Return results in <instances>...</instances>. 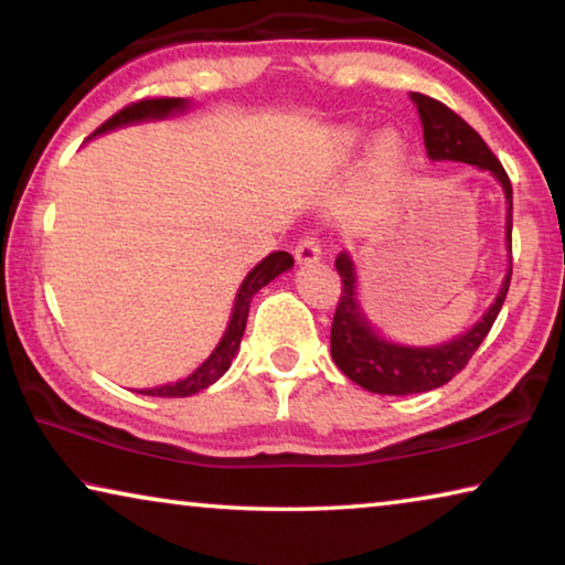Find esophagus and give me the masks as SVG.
Returning a JSON list of instances; mask_svg holds the SVG:
<instances>
[{
    "mask_svg": "<svg viewBox=\"0 0 565 565\" xmlns=\"http://www.w3.org/2000/svg\"><path fill=\"white\" fill-rule=\"evenodd\" d=\"M296 259L301 264H311L321 259V244L313 234H303L299 242H296Z\"/></svg>",
    "mask_w": 565,
    "mask_h": 565,
    "instance_id": "1",
    "label": "esophagus"
}]
</instances>
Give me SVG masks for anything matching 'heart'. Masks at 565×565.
<instances>
[{
	"instance_id": "b5f03b06",
	"label": "heart",
	"mask_w": 565,
	"mask_h": 565,
	"mask_svg": "<svg viewBox=\"0 0 565 565\" xmlns=\"http://www.w3.org/2000/svg\"><path fill=\"white\" fill-rule=\"evenodd\" d=\"M356 145V131L353 129H341L337 137H333V149H337V154H349L351 147ZM401 159V141L396 134H381L376 139L374 149H371V159H369V179L374 181V184H381V181H386L391 174H394V169Z\"/></svg>"
}]
</instances>
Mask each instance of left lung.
Listing matches in <instances>:
<instances>
[{"instance_id": "left-lung-1", "label": "left lung", "mask_w": 565, "mask_h": 565, "mask_svg": "<svg viewBox=\"0 0 565 565\" xmlns=\"http://www.w3.org/2000/svg\"><path fill=\"white\" fill-rule=\"evenodd\" d=\"M411 99L416 102V109L424 124V145L428 157L434 161L454 159L466 161L478 169H489L491 174L501 181L505 191V202H509V214H505V238L511 246V228H513V189L511 179L499 159H495L489 145L481 139L471 124H466L454 109H448L444 102L426 94L414 92ZM337 271L341 276V296L333 311L331 321V356L333 363L347 374L353 384L363 386L366 391L384 396H408L420 394V391H431L451 381L456 374H461L466 363L471 361L481 341L489 337L495 317H499L501 306L505 301L511 286L513 266H509L499 296L486 317L476 327L444 347L431 349H411L388 343L371 323L363 319L356 301V276H353V264L347 254H339Z\"/></svg>"}]
</instances>
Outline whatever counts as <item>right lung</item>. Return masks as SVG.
I'll return each mask as SVG.
<instances>
[{
  "label": "right lung",
  "instance_id": "right-lung-1",
  "mask_svg": "<svg viewBox=\"0 0 565 565\" xmlns=\"http://www.w3.org/2000/svg\"><path fill=\"white\" fill-rule=\"evenodd\" d=\"M184 107H186V102L177 99V97H147V99L131 102V104H127V107L114 114V117L104 121L94 134L117 129V127H124V124H131V121L169 117L171 111H181ZM291 266H294V256L289 252H274V254L266 256V259L259 266H254V269L248 271V276L244 279L242 289H238V294H236L232 321H228V329L224 333V339L218 341V347L214 349L212 356H209L202 363V366H199L194 374L186 376L184 381H177V384H167V386H159V388H145V391H139V394L164 396V398L191 396V394H196V391L212 386L216 379H222L226 374V369L232 366V359H234V353L238 349V343H242L246 319H248V303H252L254 294L264 289V286L269 284L271 279H276V276H279L281 271L291 269Z\"/></svg>",
  "mask_w": 565,
  "mask_h": 565
}]
</instances>
